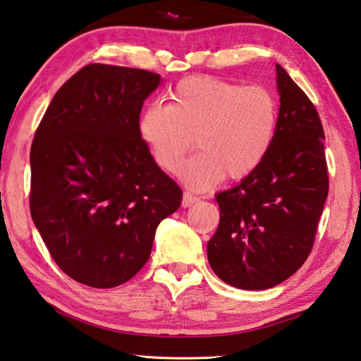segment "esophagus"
Segmentation results:
<instances>
[{"mask_svg": "<svg viewBox=\"0 0 361 361\" xmlns=\"http://www.w3.org/2000/svg\"><path fill=\"white\" fill-rule=\"evenodd\" d=\"M195 202H197V197H195V195L194 194H191V192H185V194H183V200H181V205L183 207H185V208H188V207H191L192 205V203H195Z\"/></svg>", "mask_w": 361, "mask_h": 361, "instance_id": "esophagus-1", "label": "esophagus"}]
</instances>
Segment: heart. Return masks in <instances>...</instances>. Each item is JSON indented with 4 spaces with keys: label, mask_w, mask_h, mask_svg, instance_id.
Segmentation results:
<instances>
[{
    "label": "heart",
    "mask_w": 361,
    "mask_h": 361,
    "mask_svg": "<svg viewBox=\"0 0 361 361\" xmlns=\"http://www.w3.org/2000/svg\"><path fill=\"white\" fill-rule=\"evenodd\" d=\"M279 107L262 85L241 87L212 75H191L169 93V104H153L140 114L139 135L154 162L178 173L195 147L200 154L183 176L195 189L226 178L243 180L270 153L278 129Z\"/></svg>",
    "instance_id": "obj_1"
}]
</instances>
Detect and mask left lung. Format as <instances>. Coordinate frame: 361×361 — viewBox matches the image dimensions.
<instances>
[{
    "label": "left lung",
    "mask_w": 361,
    "mask_h": 361,
    "mask_svg": "<svg viewBox=\"0 0 361 361\" xmlns=\"http://www.w3.org/2000/svg\"><path fill=\"white\" fill-rule=\"evenodd\" d=\"M281 107L270 153L238 186L216 195L219 227L208 262L224 283L264 290L305 264L329 195L324 128L316 107L276 64Z\"/></svg>",
    "instance_id": "obj_1"
}]
</instances>
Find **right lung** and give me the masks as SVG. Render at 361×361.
Returning <instances> with one entry per match:
<instances>
[{
  "label": "right lung",
  "mask_w": 361,
  "mask_h": 361,
  "mask_svg": "<svg viewBox=\"0 0 361 361\" xmlns=\"http://www.w3.org/2000/svg\"><path fill=\"white\" fill-rule=\"evenodd\" d=\"M159 74L88 64L58 90L32 139L30 212L56 265L110 289L147 264L183 192L139 135Z\"/></svg>",
  "instance_id": "obj_1"
}]
</instances>
